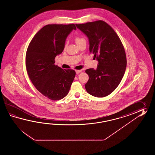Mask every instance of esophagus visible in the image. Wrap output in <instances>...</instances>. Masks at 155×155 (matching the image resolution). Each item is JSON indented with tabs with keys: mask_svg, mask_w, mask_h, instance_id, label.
I'll list each match as a JSON object with an SVG mask.
<instances>
[{
	"mask_svg": "<svg viewBox=\"0 0 155 155\" xmlns=\"http://www.w3.org/2000/svg\"><path fill=\"white\" fill-rule=\"evenodd\" d=\"M81 72H82V70H76V74H79Z\"/></svg>",
	"mask_w": 155,
	"mask_h": 155,
	"instance_id": "obj_1",
	"label": "esophagus"
}]
</instances>
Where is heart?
Segmentation results:
<instances>
[{
	"instance_id": "obj_1",
	"label": "heart",
	"mask_w": 155,
	"mask_h": 155,
	"mask_svg": "<svg viewBox=\"0 0 155 155\" xmlns=\"http://www.w3.org/2000/svg\"><path fill=\"white\" fill-rule=\"evenodd\" d=\"M84 40H85V39L82 38H81V37L76 36V37L75 38V43H76L77 45H78V44H79V43L82 42V41H84Z\"/></svg>"
}]
</instances>
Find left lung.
Instances as JSON below:
<instances>
[{
	"instance_id": "8db88e82",
	"label": "left lung",
	"mask_w": 155,
	"mask_h": 155,
	"mask_svg": "<svg viewBox=\"0 0 155 155\" xmlns=\"http://www.w3.org/2000/svg\"><path fill=\"white\" fill-rule=\"evenodd\" d=\"M76 26L88 37L90 53L99 61L95 70H85L89 77L86 90L97 97L109 95L119 86L125 72L127 60L122 42L103 20L76 24Z\"/></svg>"
}]
</instances>
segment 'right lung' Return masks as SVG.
I'll return each mask as SVG.
<instances>
[{
	"instance_id": "add662e5",
	"label": "right lung",
	"mask_w": 155,
	"mask_h": 155,
	"mask_svg": "<svg viewBox=\"0 0 155 155\" xmlns=\"http://www.w3.org/2000/svg\"><path fill=\"white\" fill-rule=\"evenodd\" d=\"M75 24H48L36 33L26 50L25 65L31 81L43 95L56 101L65 97L76 75L75 70L55 65L63 52L66 38Z\"/></svg>"
}]
</instances>
